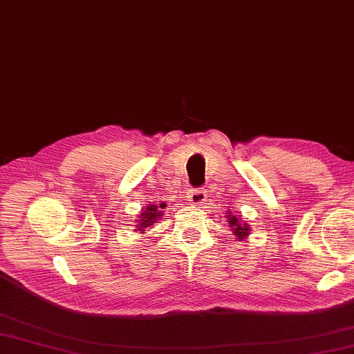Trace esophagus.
Here are the masks:
<instances>
[{"instance_id":"34e87169","label":"esophagus","mask_w":354,"mask_h":354,"mask_svg":"<svg viewBox=\"0 0 354 354\" xmlns=\"http://www.w3.org/2000/svg\"><path fill=\"white\" fill-rule=\"evenodd\" d=\"M189 201L194 205H201L207 201V192L204 190H192L189 194Z\"/></svg>"}]
</instances>
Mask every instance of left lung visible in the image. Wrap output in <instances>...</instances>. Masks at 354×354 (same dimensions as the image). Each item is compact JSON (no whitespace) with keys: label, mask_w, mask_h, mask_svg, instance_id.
Returning a JSON list of instances; mask_svg holds the SVG:
<instances>
[{"label":"left lung","mask_w":354,"mask_h":354,"mask_svg":"<svg viewBox=\"0 0 354 354\" xmlns=\"http://www.w3.org/2000/svg\"><path fill=\"white\" fill-rule=\"evenodd\" d=\"M227 219H228V222H230V227L232 228V232H234V234L237 236L239 240H242V239H245L248 234H250V231H251L250 225L240 221L239 216H234V214H232V213L230 212L228 216H227Z\"/></svg>","instance_id":"1"}]
</instances>
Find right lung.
<instances>
[{"label":"right lung","instance_id":"1","mask_svg":"<svg viewBox=\"0 0 354 354\" xmlns=\"http://www.w3.org/2000/svg\"><path fill=\"white\" fill-rule=\"evenodd\" d=\"M164 207H165V204H160V205L150 204V205H147V208L145 209V212L140 214V219L137 222L138 223L137 225V230L141 231V232H145L146 228H149L150 225L156 223V221L161 217L160 208H164Z\"/></svg>","mask_w":354,"mask_h":354}]
</instances>
